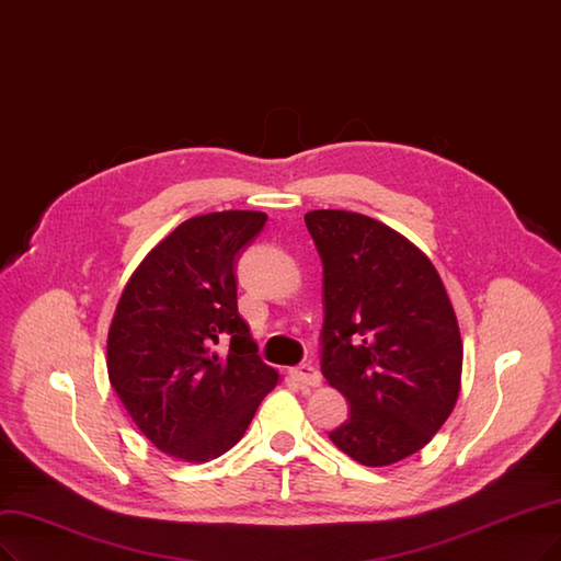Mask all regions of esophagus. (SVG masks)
Listing matches in <instances>:
<instances>
[{
    "instance_id": "esophagus-1",
    "label": "esophagus",
    "mask_w": 561,
    "mask_h": 561,
    "mask_svg": "<svg viewBox=\"0 0 561 561\" xmlns=\"http://www.w3.org/2000/svg\"><path fill=\"white\" fill-rule=\"evenodd\" d=\"M288 375L300 386H319L321 383V371L314 365H298L288 369Z\"/></svg>"
}]
</instances>
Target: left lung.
I'll return each mask as SVG.
<instances>
[{
	"label": "left lung",
	"instance_id": "8db88e82",
	"mask_svg": "<svg viewBox=\"0 0 561 561\" xmlns=\"http://www.w3.org/2000/svg\"><path fill=\"white\" fill-rule=\"evenodd\" d=\"M305 224L323 263L321 371L351 409L330 442L365 467L400 462L458 402L453 305L430 259L386 224L344 210Z\"/></svg>",
	"mask_w": 561,
	"mask_h": 561
}]
</instances>
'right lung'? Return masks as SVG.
<instances>
[{
	"label": "right lung",
	"instance_id": "add662e5",
	"mask_svg": "<svg viewBox=\"0 0 561 561\" xmlns=\"http://www.w3.org/2000/svg\"><path fill=\"white\" fill-rule=\"evenodd\" d=\"M252 210L182 221L136 267L108 330V377L159 450L207 462L233 448L277 386L238 314V254L265 226ZM229 342L219 357L214 346Z\"/></svg>",
	"mask_w": 561,
	"mask_h": 561
}]
</instances>
